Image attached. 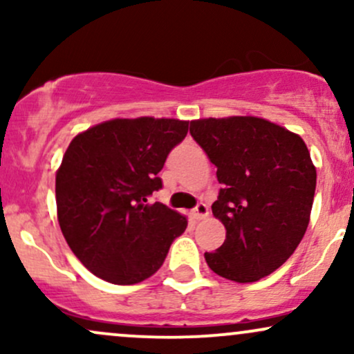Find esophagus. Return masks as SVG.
<instances>
[{
	"label": "esophagus",
	"instance_id": "34e87169",
	"mask_svg": "<svg viewBox=\"0 0 354 354\" xmlns=\"http://www.w3.org/2000/svg\"><path fill=\"white\" fill-rule=\"evenodd\" d=\"M191 213H193V216L196 219H203V218L208 216L209 211H208V206H206L205 203H198V205L194 206V209L191 211Z\"/></svg>",
	"mask_w": 354,
	"mask_h": 354
}]
</instances>
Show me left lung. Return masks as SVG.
<instances>
[{"label":"left lung","instance_id":"left-lung-1","mask_svg":"<svg viewBox=\"0 0 354 354\" xmlns=\"http://www.w3.org/2000/svg\"><path fill=\"white\" fill-rule=\"evenodd\" d=\"M191 136L218 168L213 214L226 239L205 253L214 273L253 283L295 253L310 223L316 168L304 141L254 116L191 121Z\"/></svg>","mask_w":354,"mask_h":354}]
</instances>
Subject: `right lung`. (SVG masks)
I'll list each match as a JSON object with an SVG mask.
<instances>
[{
    "label": "right lung",
    "instance_id": "right-lung-1",
    "mask_svg": "<svg viewBox=\"0 0 354 354\" xmlns=\"http://www.w3.org/2000/svg\"><path fill=\"white\" fill-rule=\"evenodd\" d=\"M189 121L111 120L80 133L56 173L58 221L76 258L98 278L135 284L163 265L188 226L185 216L148 198Z\"/></svg>",
    "mask_w": 354,
    "mask_h": 354
}]
</instances>
